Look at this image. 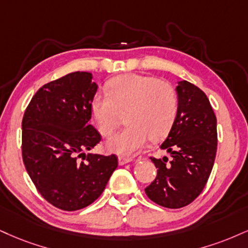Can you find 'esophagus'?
Segmentation results:
<instances>
[{
	"instance_id": "obj_1",
	"label": "esophagus",
	"mask_w": 248,
	"mask_h": 248,
	"mask_svg": "<svg viewBox=\"0 0 248 248\" xmlns=\"http://www.w3.org/2000/svg\"><path fill=\"white\" fill-rule=\"evenodd\" d=\"M133 160V158H129V157H124V156H120L118 158V162H119V165H124V164L127 163H130Z\"/></svg>"
}]
</instances>
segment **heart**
Returning a JSON list of instances; mask_svg holds the SVG:
<instances>
[{
	"instance_id": "b5f03b06",
	"label": "heart",
	"mask_w": 248,
	"mask_h": 248,
	"mask_svg": "<svg viewBox=\"0 0 248 248\" xmlns=\"http://www.w3.org/2000/svg\"><path fill=\"white\" fill-rule=\"evenodd\" d=\"M91 112L99 132L108 136L124 114V129L106 142L111 153L130 156L147 144L149 137L162 139L170 132L178 113L174 88L155 77L124 75L107 84V93H97Z\"/></svg>"
}]
</instances>
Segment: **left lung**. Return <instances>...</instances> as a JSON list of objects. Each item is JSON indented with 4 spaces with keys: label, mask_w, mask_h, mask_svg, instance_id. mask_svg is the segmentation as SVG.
I'll list each match as a JSON object with an SVG mask.
<instances>
[{
    "label": "left lung",
    "mask_w": 248,
    "mask_h": 248,
    "mask_svg": "<svg viewBox=\"0 0 248 248\" xmlns=\"http://www.w3.org/2000/svg\"><path fill=\"white\" fill-rule=\"evenodd\" d=\"M178 113L160 149L171 155L151 157L157 177L145 188L155 203L178 209L192 203L205 187L217 151V120L209 99L198 86L178 82Z\"/></svg>",
    "instance_id": "left-lung-1"
}]
</instances>
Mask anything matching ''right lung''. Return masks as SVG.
Listing matches in <instances>:
<instances>
[{
    "mask_svg": "<svg viewBox=\"0 0 248 248\" xmlns=\"http://www.w3.org/2000/svg\"><path fill=\"white\" fill-rule=\"evenodd\" d=\"M97 89L91 73L75 71L41 86L24 113V165L41 196L59 209L90 205L118 168L115 155L85 154L100 141L89 124Z\"/></svg>",
    "mask_w": 248,
    "mask_h": 248,
    "instance_id": "right-lung-1",
    "label": "right lung"
}]
</instances>
